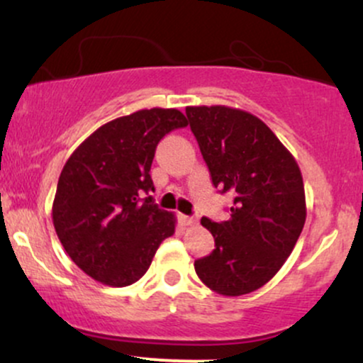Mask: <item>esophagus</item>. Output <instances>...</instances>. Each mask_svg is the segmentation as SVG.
<instances>
[{"mask_svg": "<svg viewBox=\"0 0 363 363\" xmlns=\"http://www.w3.org/2000/svg\"><path fill=\"white\" fill-rule=\"evenodd\" d=\"M179 222H181L184 227H189V225H196L198 220L194 216H187V215H179Z\"/></svg>", "mask_w": 363, "mask_h": 363, "instance_id": "34e87169", "label": "esophagus"}]
</instances>
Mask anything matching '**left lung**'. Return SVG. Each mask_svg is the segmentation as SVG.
I'll use <instances>...</instances> for the list:
<instances>
[{
  "label": "left lung",
  "mask_w": 363,
  "mask_h": 363,
  "mask_svg": "<svg viewBox=\"0 0 363 363\" xmlns=\"http://www.w3.org/2000/svg\"><path fill=\"white\" fill-rule=\"evenodd\" d=\"M211 181L234 194L230 218L201 225L215 249L194 261L210 290L237 297L266 285L294 251L306 223L301 169L277 135L256 116L227 106L186 107Z\"/></svg>",
  "instance_id": "8db88e82"
}]
</instances>
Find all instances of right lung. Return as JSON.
<instances>
[{
	"label": "right lung",
	"instance_id": "1",
	"mask_svg": "<svg viewBox=\"0 0 363 363\" xmlns=\"http://www.w3.org/2000/svg\"><path fill=\"white\" fill-rule=\"evenodd\" d=\"M187 126L177 109L136 111L109 121L72 153L57 181L52 223L74 264L109 286L138 281L158 245L176 232V215L148 191L158 141Z\"/></svg>",
	"mask_w": 363,
	"mask_h": 363
}]
</instances>
